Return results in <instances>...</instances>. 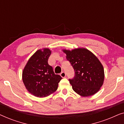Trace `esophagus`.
I'll use <instances>...</instances> for the list:
<instances>
[{
  "label": "esophagus",
  "instance_id": "34e87169",
  "mask_svg": "<svg viewBox=\"0 0 124 124\" xmlns=\"http://www.w3.org/2000/svg\"><path fill=\"white\" fill-rule=\"evenodd\" d=\"M60 76L64 78V77H65V76H66V73L64 72H62L60 73Z\"/></svg>",
  "mask_w": 124,
  "mask_h": 124
}]
</instances>
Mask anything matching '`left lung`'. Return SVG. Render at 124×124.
<instances>
[{"label": "left lung", "mask_w": 124, "mask_h": 124, "mask_svg": "<svg viewBox=\"0 0 124 124\" xmlns=\"http://www.w3.org/2000/svg\"><path fill=\"white\" fill-rule=\"evenodd\" d=\"M62 51L75 72L73 78L69 79L73 90L84 97L93 95L99 91L104 82V72L98 57L85 48Z\"/></svg>", "instance_id": "8db88e82"}]
</instances>
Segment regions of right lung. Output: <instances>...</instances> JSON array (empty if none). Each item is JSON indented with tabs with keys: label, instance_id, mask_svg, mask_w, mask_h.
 Listing matches in <instances>:
<instances>
[{
	"label": "right lung",
	"instance_id": "obj_1",
	"mask_svg": "<svg viewBox=\"0 0 124 124\" xmlns=\"http://www.w3.org/2000/svg\"><path fill=\"white\" fill-rule=\"evenodd\" d=\"M51 54L49 48L38 50L30 57L23 71V81L29 92L39 98L46 97L56 91L62 79L55 74L48 59Z\"/></svg>",
	"mask_w": 124,
	"mask_h": 124
}]
</instances>
